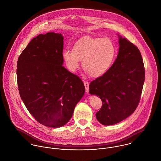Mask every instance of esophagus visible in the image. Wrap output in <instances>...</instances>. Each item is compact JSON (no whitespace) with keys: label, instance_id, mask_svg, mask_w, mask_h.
<instances>
[{"label":"esophagus","instance_id":"esophagus-1","mask_svg":"<svg viewBox=\"0 0 161 161\" xmlns=\"http://www.w3.org/2000/svg\"><path fill=\"white\" fill-rule=\"evenodd\" d=\"M84 85L86 89V92L88 93L89 92V83L88 81H84Z\"/></svg>","mask_w":161,"mask_h":161}]
</instances>
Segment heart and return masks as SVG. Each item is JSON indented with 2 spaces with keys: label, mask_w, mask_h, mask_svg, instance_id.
Returning a JSON list of instances; mask_svg holds the SVG:
<instances>
[{
  "label": "heart",
  "mask_w": 161,
  "mask_h": 161,
  "mask_svg": "<svg viewBox=\"0 0 161 161\" xmlns=\"http://www.w3.org/2000/svg\"><path fill=\"white\" fill-rule=\"evenodd\" d=\"M116 56L113 41L107 37L85 36L76 41L73 51L65 50L63 59L68 69L75 72L82 61L83 68L92 78H99L111 68Z\"/></svg>",
  "instance_id": "obj_1"
}]
</instances>
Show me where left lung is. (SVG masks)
<instances>
[{"instance_id":"1","label":"left lung","mask_w":161,"mask_h":161,"mask_svg":"<svg viewBox=\"0 0 161 161\" xmlns=\"http://www.w3.org/2000/svg\"><path fill=\"white\" fill-rule=\"evenodd\" d=\"M119 37V51L111 68L89 85L90 93L98 96L103 103L96 117L104 125L116 124L134 112L145 80L140 51L126 38Z\"/></svg>"}]
</instances>
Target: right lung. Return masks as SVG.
Segmentation results:
<instances>
[{"label":"right lung","instance_id":"obj_1","mask_svg":"<svg viewBox=\"0 0 161 161\" xmlns=\"http://www.w3.org/2000/svg\"><path fill=\"white\" fill-rule=\"evenodd\" d=\"M63 36L47 32L33 38L17 63L20 98L41 124L61 127L71 118L85 88L81 80L63 66Z\"/></svg>","mask_w":161,"mask_h":161}]
</instances>
